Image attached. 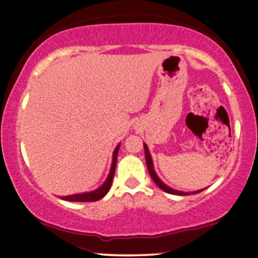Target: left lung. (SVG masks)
Returning <instances> with one entry per match:
<instances>
[{
  "label": "left lung",
  "instance_id": "obj_1",
  "mask_svg": "<svg viewBox=\"0 0 258 258\" xmlns=\"http://www.w3.org/2000/svg\"><path fill=\"white\" fill-rule=\"evenodd\" d=\"M144 147H145V154H146V163H147V168H148V171L149 174H151L152 178L154 182L157 184V186L161 187L163 191L168 192V194H171V195H178V196H185V195H189V194H185V192H180L177 190H174L171 189V187L167 186L166 184H164L162 180H161L159 177H157V175L155 174V171H154V168H153V162H152V157H151V154H149L148 151V147L144 144ZM203 190H199V191H196V192H192V194H198V192H202Z\"/></svg>",
  "mask_w": 258,
  "mask_h": 258
}]
</instances>
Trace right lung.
Wrapping results in <instances>:
<instances>
[{
  "mask_svg": "<svg viewBox=\"0 0 258 258\" xmlns=\"http://www.w3.org/2000/svg\"><path fill=\"white\" fill-rule=\"evenodd\" d=\"M118 149H119V145L117 146V148L114 149L112 166H111L110 174H109V176H107V179L105 180V183L103 184V185L99 187V189L92 191V192H87V194L67 196V197H63L62 199H64V201H68V202H96V201H99V199L104 197V196L110 190L111 183H112V179H113V176H114V171H116Z\"/></svg>",
  "mask_w": 258,
  "mask_h": 258,
  "instance_id": "obj_1",
  "label": "right lung"
}]
</instances>
